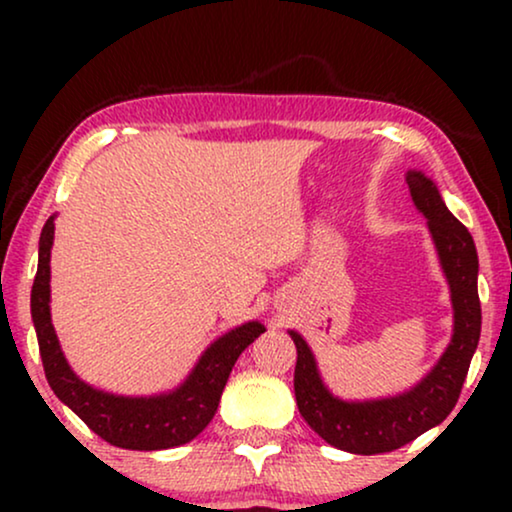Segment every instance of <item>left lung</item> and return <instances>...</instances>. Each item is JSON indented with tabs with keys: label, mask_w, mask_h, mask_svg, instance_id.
Listing matches in <instances>:
<instances>
[{
	"label": "left lung",
	"mask_w": 512,
	"mask_h": 512,
	"mask_svg": "<svg viewBox=\"0 0 512 512\" xmlns=\"http://www.w3.org/2000/svg\"><path fill=\"white\" fill-rule=\"evenodd\" d=\"M405 184L410 188L417 212L424 214L440 270L450 286L452 338L433 368L415 387L401 394L345 401L321 380L317 359L303 335L289 331L298 349L293 389H296L300 415L328 445L352 454L398 450L443 422L459 401L468 366L480 340L478 251L473 237L464 223L454 219L447 209L433 179L419 170H408Z\"/></svg>",
	"instance_id": "left-lung-1"
}]
</instances>
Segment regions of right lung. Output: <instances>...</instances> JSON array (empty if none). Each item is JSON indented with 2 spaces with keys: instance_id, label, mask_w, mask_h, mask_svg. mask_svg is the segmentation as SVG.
<instances>
[{
  "instance_id": "right-lung-1",
  "label": "right lung",
  "mask_w": 512,
  "mask_h": 512,
  "mask_svg": "<svg viewBox=\"0 0 512 512\" xmlns=\"http://www.w3.org/2000/svg\"><path fill=\"white\" fill-rule=\"evenodd\" d=\"M55 214L39 237V265L32 284V321L53 394L72 408L97 436L123 450H167L193 440L212 422L237 356L265 331L261 321L230 328L200 354L186 380L153 396H118L83 382L62 354L51 321V249Z\"/></svg>"
}]
</instances>
